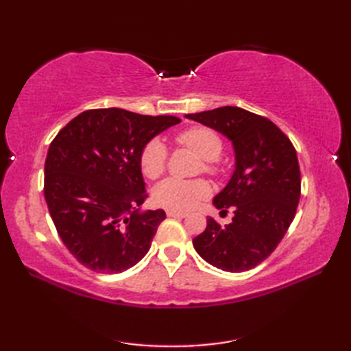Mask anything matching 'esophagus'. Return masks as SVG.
Wrapping results in <instances>:
<instances>
[{
    "instance_id": "1",
    "label": "esophagus",
    "mask_w": 351,
    "mask_h": 351,
    "mask_svg": "<svg viewBox=\"0 0 351 351\" xmlns=\"http://www.w3.org/2000/svg\"><path fill=\"white\" fill-rule=\"evenodd\" d=\"M167 215H169V217H181V219H184V217H187V213L175 211V210H167Z\"/></svg>"
}]
</instances>
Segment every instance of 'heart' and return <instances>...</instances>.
I'll return each instance as SVG.
<instances>
[{"instance_id": "obj_1", "label": "heart", "mask_w": 351, "mask_h": 351, "mask_svg": "<svg viewBox=\"0 0 351 351\" xmlns=\"http://www.w3.org/2000/svg\"><path fill=\"white\" fill-rule=\"evenodd\" d=\"M178 143L191 149L202 158V170L215 173L219 170V156L223 151V141L217 131L208 126H193L178 134ZM167 164V147L161 140L154 138L146 143L140 155V166L143 173L155 180ZM210 184L204 180H180L167 178L154 189V200L156 205L169 210L184 211L196 206L200 200L210 195Z\"/></svg>"}]
</instances>
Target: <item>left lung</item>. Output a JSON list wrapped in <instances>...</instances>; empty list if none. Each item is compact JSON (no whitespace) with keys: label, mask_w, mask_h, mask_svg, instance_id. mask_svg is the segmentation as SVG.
<instances>
[{"label":"left lung","mask_w":351,"mask_h":351,"mask_svg":"<svg viewBox=\"0 0 351 351\" xmlns=\"http://www.w3.org/2000/svg\"><path fill=\"white\" fill-rule=\"evenodd\" d=\"M185 117L223 134L235 152L234 173L213 200L221 213L234 208L232 221L221 226L208 217L193 245L220 270H250L271 255L294 220L302 184L295 149L270 119L240 107Z\"/></svg>","instance_id":"8db88e82"}]
</instances>
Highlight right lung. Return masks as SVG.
<instances>
[{
	"instance_id": "right-lung-1",
	"label": "right lung",
	"mask_w": 351,
	"mask_h": 351,
	"mask_svg": "<svg viewBox=\"0 0 351 351\" xmlns=\"http://www.w3.org/2000/svg\"><path fill=\"white\" fill-rule=\"evenodd\" d=\"M175 116H143L122 108L87 110L49 145L45 200L58 235L78 263L114 274L151 249L162 210L140 211L147 197L140 155Z\"/></svg>"
}]
</instances>
